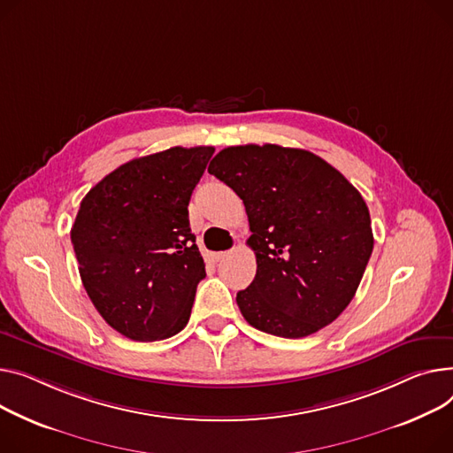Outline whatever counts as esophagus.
Instances as JSON below:
<instances>
[{
	"label": "esophagus",
	"instance_id": "1",
	"mask_svg": "<svg viewBox=\"0 0 453 453\" xmlns=\"http://www.w3.org/2000/svg\"><path fill=\"white\" fill-rule=\"evenodd\" d=\"M227 255H229V251H219V253H211V260H213V262H220V260H224Z\"/></svg>",
	"mask_w": 453,
	"mask_h": 453
}]
</instances>
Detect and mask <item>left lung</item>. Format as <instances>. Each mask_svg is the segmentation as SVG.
I'll return each instance as SVG.
<instances>
[{"mask_svg":"<svg viewBox=\"0 0 453 453\" xmlns=\"http://www.w3.org/2000/svg\"><path fill=\"white\" fill-rule=\"evenodd\" d=\"M209 174L246 205L255 280L236 293L264 334L303 339L351 303L373 251L370 211L344 174L304 149L226 147Z\"/></svg>","mask_w":453,"mask_h":453,"instance_id":"obj_1","label":"left lung"}]
</instances>
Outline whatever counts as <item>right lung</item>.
<instances>
[{
  "instance_id": "right-lung-1",
  "label": "right lung",
  "mask_w": 453,
  "mask_h": 453,
  "mask_svg": "<svg viewBox=\"0 0 453 453\" xmlns=\"http://www.w3.org/2000/svg\"><path fill=\"white\" fill-rule=\"evenodd\" d=\"M215 147H171L109 173L71 229L80 277L104 320L153 342L189 320L205 264L189 227L191 193Z\"/></svg>"
}]
</instances>
